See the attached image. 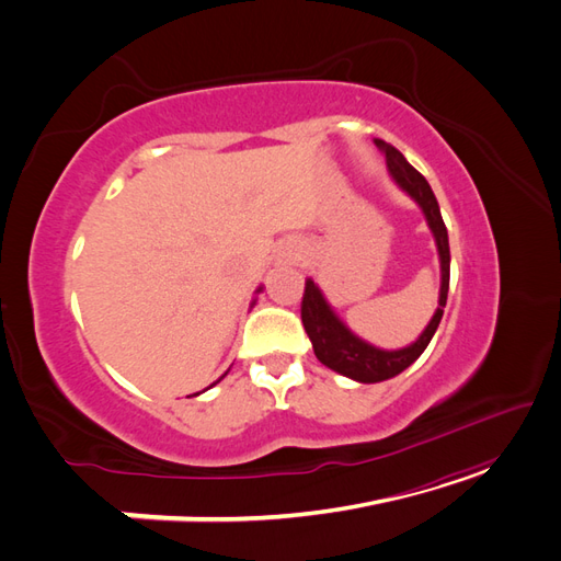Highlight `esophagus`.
Here are the masks:
<instances>
[{
  "mask_svg": "<svg viewBox=\"0 0 561 561\" xmlns=\"http://www.w3.org/2000/svg\"><path fill=\"white\" fill-rule=\"evenodd\" d=\"M290 260L295 262V260H299V250L295 248V250H290Z\"/></svg>",
  "mask_w": 561,
  "mask_h": 561,
  "instance_id": "1",
  "label": "esophagus"
}]
</instances>
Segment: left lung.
<instances>
[{"instance_id": "obj_1", "label": "left lung", "mask_w": 561, "mask_h": 561, "mask_svg": "<svg viewBox=\"0 0 561 561\" xmlns=\"http://www.w3.org/2000/svg\"><path fill=\"white\" fill-rule=\"evenodd\" d=\"M375 145L386 154L388 163V173L393 178V182L400 186V190L412 196L416 201V206L426 215V222L433 231V239L437 245L439 254V299H437V309L431 318V322L419 334L414 344L398 348V351H383L367 344L365 339L355 336L346 325L344 320L334 313L330 307V301L322 295L320 287L313 283V278H307V287H304V299H301V322L304 330H307L316 358L344 375L353 381L360 383H377L398 377L400 371L410 367L419 355L426 351L431 344V339L443 320L445 307H447V293H449V236L447 227L443 222V215H439L437 198L431 190V184L426 182L414 165H410L400 151L388 145L383 140H375Z\"/></svg>"}]
</instances>
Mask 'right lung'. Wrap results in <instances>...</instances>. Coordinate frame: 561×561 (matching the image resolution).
I'll return each instance as SVG.
<instances>
[{"label":"right lung","mask_w":561,"mask_h":561,"mask_svg":"<svg viewBox=\"0 0 561 561\" xmlns=\"http://www.w3.org/2000/svg\"><path fill=\"white\" fill-rule=\"evenodd\" d=\"M257 293H262V287H257ZM252 304H254V301H252ZM215 383H217V381H215ZM196 396H198V393H196Z\"/></svg>","instance_id":"obj_1"}]
</instances>
